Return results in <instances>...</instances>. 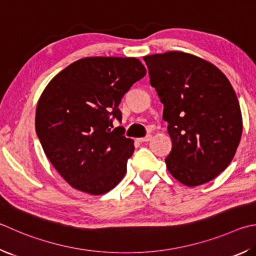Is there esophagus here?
I'll return each mask as SVG.
<instances>
[{"instance_id": "esophagus-1", "label": "esophagus", "mask_w": 256, "mask_h": 256, "mask_svg": "<svg viewBox=\"0 0 256 256\" xmlns=\"http://www.w3.org/2000/svg\"><path fill=\"white\" fill-rule=\"evenodd\" d=\"M151 138H152V136H150V134H148L146 136L138 138V142H148V141H151Z\"/></svg>"}]
</instances>
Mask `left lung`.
<instances>
[{
  "instance_id": "left-lung-1",
  "label": "left lung",
  "mask_w": 256,
  "mask_h": 256,
  "mask_svg": "<svg viewBox=\"0 0 256 256\" xmlns=\"http://www.w3.org/2000/svg\"><path fill=\"white\" fill-rule=\"evenodd\" d=\"M143 59L172 141L166 169L188 187L215 179L233 160L243 131L234 88L220 69L197 56L168 51Z\"/></svg>"
}]
</instances>
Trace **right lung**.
I'll use <instances>...</instances> for the list:
<instances>
[{
    "label": "right lung",
    "mask_w": 256,
    "mask_h": 256,
    "mask_svg": "<svg viewBox=\"0 0 256 256\" xmlns=\"http://www.w3.org/2000/svg\"><path fill=\"white\" fill-rule=\"evenodd\" d=\"M146 69L133 57H87L57 74L36 110V132L54 169L77 190L103 194L126 174L134 141L123 136L120 100Z\"/></svg>",
    "instance_id": "obj_1"
}]
</instances>
